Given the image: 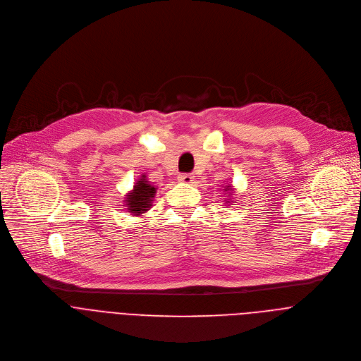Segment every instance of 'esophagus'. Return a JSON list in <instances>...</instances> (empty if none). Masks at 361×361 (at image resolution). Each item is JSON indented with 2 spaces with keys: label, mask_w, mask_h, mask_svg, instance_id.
Wrapping results in <instances>:
<instances>
[{
  "label": "esophagus",
  "mask_w": 361,
  "mask_h": 361,
  "mask_svg": "<svg viewBox=\"0 0 361 361\" xmlns=\"http://www.w3.org/2000/svg\"><path fill=\"white\" fill-rule=\"evenodd\" d=\"M178 180L184 184H191L194 181V176L192 174H180Z\"/></svg>",
  "instance_id": "esophagus-1"
}]
</instances>
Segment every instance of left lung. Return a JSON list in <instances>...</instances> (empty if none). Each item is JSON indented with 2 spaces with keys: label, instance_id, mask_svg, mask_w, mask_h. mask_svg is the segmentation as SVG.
Listing matches in <instances>:
<instances>
[{
  "label": "left lung",
  "instance_id": "8db88e82",
  "mask_svg": "<svg viewBox=\"0 0 361 361\" xmlns=\"http://www.w3.org/2000/svg\"><path fill=\"white\" fill-rule=\"evenodd\" d=\"M224 190H226V191H228V190H230V185H228V187H227V188H224ZM228 200H231V198H230V197H228Z\"/></svg>",
  "mask_w": 361,
  "mask_h": 361
}]
</instances>
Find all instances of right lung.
<instances>
[{
    "label": "right lung",
    "mask_w": 361,
    "mask_h": 361,
    "mask_svg": "<svg viewBox=\"0 0 361 361\" xmlns=\"http://www.w3.org/2000/svg\"><path fill=\"white\" fill-rule=\"evenodd\" d=\"M154 194H156V188L145 181V177L142 176V178L135 183L134 190L126 198V205L128 207L127 210L134 216H141L149 209Z\"/></svg>",
    "instance_id": "add662e5"
}]
</instances>
